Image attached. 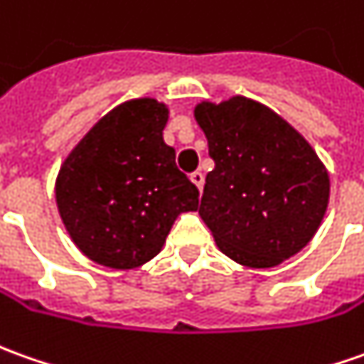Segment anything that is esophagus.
<instances>
[{
	"instance_id": "obj_1",
	"label": "esophagus",
	"mask_w": 364,
	"mask_h": 364,
	"mask_svg": "<svg viewBox=\"0 0 364 364\" xmlns=\"http://www.w3.org/2000/svg\"><path fill=\"white\" fill-rule=\"evenodd\" d=\"M191 181L197 185V189L201 191L203 189V183H205V177H203V173L201 171H195L191 173Z\"/></svg>"
}]
</instances>
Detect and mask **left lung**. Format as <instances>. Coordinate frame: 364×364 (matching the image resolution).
Here are the masks:
<instances>
[{"label": "left lung", "instance_id": "1", "mask_svg": "<svg viewBox=\"0 0 364 364\" xmlns=\"http://www.w3.org/2000/svg\"><path fill=\"white\" fill-rule=\"evenodd\" d=\"M213 171L199 215L235 263L271 269L305 247L328 205L327 167L299 131L253 99L195 105Z\"/></svg>", "mask_w": 364, "mask_h": 364}]
</instances>
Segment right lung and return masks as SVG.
Listing matches in <instances>:
<instances>
[{
	"mask_svg": "<svg viewBox=\"0 0 364 364\" xmlns=\"http://www.w3.org/2000/svg\"><path fill=\"white\" fill-rule=\"evenodd\" d=\"M169 107L131 99L111 109L71 149L55 179L61 221L77 249L109 269L145 265L175 219L197 211L199 189L163 141Z\"/></svg>",
	"mask_w": 364,
	"mask_h": 364,
	"instance_id": "right-lung-1",
	"label": "right lung"
}]
</instances>
